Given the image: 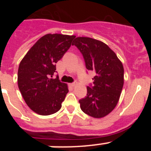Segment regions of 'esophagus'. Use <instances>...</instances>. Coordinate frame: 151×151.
<instances>
[{
  "instance_id": "1",
  "label": "esophagus",
  "mask_w": 151,
  "mask_h": 151,
  "mask_svg": "<svg viewBox=\"0 0 151 151\" xmlns=\"http://www.w3.org/2000/svg\"><path fill=\"white\" fill-rule=\"evenodd\" d=\"M69 85L71 86V87H75L76 85V82H73V83H71V84H69Z\"/></svg>"
}]
</instances>
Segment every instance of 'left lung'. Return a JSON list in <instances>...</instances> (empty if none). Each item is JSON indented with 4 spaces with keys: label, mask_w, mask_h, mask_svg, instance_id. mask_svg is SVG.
I'll return each mask as SVG.
<instances>
[{
    "label": "left lung",
    "mask_w": 151,
    "mask_h": 151,
    "mask_svg": "<svg viewBox=\"0 0 151 151\" xmlns=\"http://www.w3.org/2000/svg\"><path fill=\"white\" fill-rule=\"evenodd\" d=\"M83 55L85 66L95 72L93 87L79 100L82 111L94 118H103L117 105L124 84V68L115 52L108 45L88 37H77L73 42Z\"/></svg>",
    "instance_id": "obj_1"
}]
</instances>
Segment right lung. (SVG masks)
Here are the masks:
<instances>
[{
	"instance_id": "1",
	"label": "right lung",
	"mask_w": 151,
	"mask_h": 151,
	"mask_svg": "<svg viewBox=\"0 0 151 151\" xmlns=\"http://www.w3.org/2000/svg\"><path fill=\"white\" fill-rule=\"evenodd\" d=\"M75 35L47 34L27 52L18 69V87L31 110L41 116L60 110L69 91L66 83L53 78L56 63L71 46Z\"/></svg>"
}]
</instances>
